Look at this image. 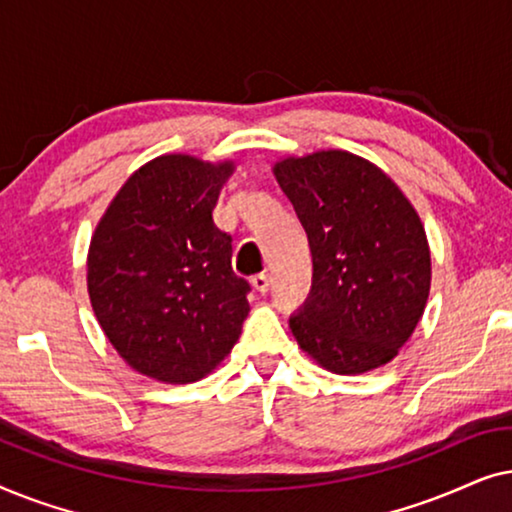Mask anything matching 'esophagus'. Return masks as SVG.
Segmentation results:
<instances>
[{
	"mask_svg": "<svg viewBox=\"0 0 512 512\" xmlns=\"http://www.w3.org/2000/svg\"><path fill=\"white\" fill-rule=\"evenodd\" d=\"M251 286H254V289H256L258 293H268V289H270V277L265 275V272H261V275L251 277Z\"/></svg>",
	"mask_w": 512,
	"mask_h": 512,
	"instance_id": "obj_1",
	"label": "esophagus"
}]
</instances>
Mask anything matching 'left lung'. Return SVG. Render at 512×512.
Instances as JSON below:
<instances>
[{"label":"left lung","mask_w":512,"mask_h":512,"mask_svg":"<svg viewBox=\"0 0 512 512\" xmlns=\"http://www.w3.org/2000/svg\"><path fill=\"white\" fill-rule=\"evenodd\" d=\"M312 251L310 296L289 326L303 352L338 375L380 368L422 319L431 254L398 186L347 151L275 165Z\"/></svg>","instance_id":"obj_1"}]
</instances>
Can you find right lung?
Wrapping results in <instances>:
<instances>
[{
  "label": "right lung",
  "mask_w": 512,
  "mask_h": 512,
  "mask_svg": "<svg viewBox=\"0 0 512 512\" xmlns=\"http://www.w3.org/2000/svg\"><path fill=\"white\" fill-rule=\"evenodd\" d=\"M233 163L160 156L132 174L97 223L88 293L116 352L170 384L205 377L228 356L249 314L233 237L212 212Z\"/></svg>",
  "instance_id": "obj_1"
}]
</instances>
